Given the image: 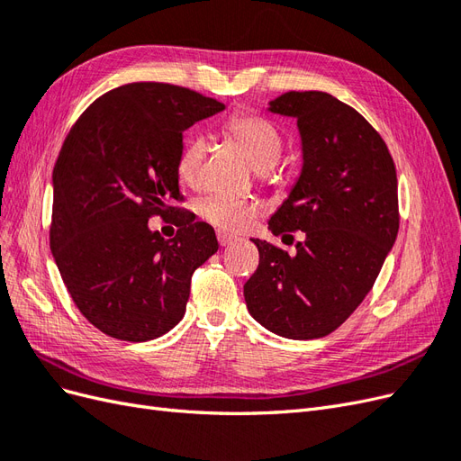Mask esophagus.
<instances>
[{"label":"esophagus","mask_w":461,"mask_h":461,"mask_svg":"<svg viewBox=\"0 0 461 461\" xmlns=\"http://www.w3.org/2000/svg\"><path fill=\"white\" fill-rule=\"evenodd\" d=\"M217 240H219L221 246H229V244L236 242V236H230V234H227V232L219 230V232H217Z\"/></svg>","instance_id":"1"}]
</instances>
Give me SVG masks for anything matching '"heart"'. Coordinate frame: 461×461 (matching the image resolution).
Wrapping results in <instances>:
<instances>
[{"label": "heart", "mask_w": 461, "mask_h": 461, "mask_svg": "<svg viewBox=\"0 0 461 461\" xmlns=\"http://www.w3.org/2000/svg\"><path fill=\"white\" fill-rule=\"evenodd\" d=\"M222 134L240 148L248 161L252 163L259 180L267 185L278 183V175H275L273 167L281 159L283 134L269 119L249 113V111H239L222 122ZM203 161V140L202 138H190L176 159V176L180 185L186 188H198L202 185ZM198 213L205 222L222 232H240L252 225L259 215V203L209 196L198 205Z\"/></svg>", "instance_id": "heart-1"}]
</instances>
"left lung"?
Returning <instances> with one entry per match:
<instances>
[{"mask_svg": "<svg viewBox=\"0 0 461 461\" xmlns=\"http://www.w3.org/2000/svg\"><path fill=\"white\" fill-rule=\"evenodd\" d=\"M269 109L298 119L303 146L302 175L269 229L292 242L300 232L302 242L290 256L254 240L259 265L244 298L278 337L321 339L364 302L396 240V167L381 134L327 92H286Z\"/></svg>", "mask_w": 461, "mask_h": 461, "instance_id": "1", "label": "left lung"}]
</instances>
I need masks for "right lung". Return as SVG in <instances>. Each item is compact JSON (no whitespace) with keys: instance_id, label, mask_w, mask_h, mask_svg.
I'll return each mask as SVG.
<instances>
[{"instance_id":"1","label":"right lung","mask_w":461,"mask_h":461,"mask_svg":"<svg viewBox=\"0 0 461 461\" xmlns=\"http://www.w3.org/2000/svg\"><path fill=\"white\" fill-rule=\"evenodd\" d=\"M225 109L167 82L111 90L68 131L53 169L50 246L80 313L107 337L146 342L186 312L192 275L217 252L213 227L194 221L178 188L183 132ZM151 216H175L165 241Z\"/></svg>"}]
</instances>
